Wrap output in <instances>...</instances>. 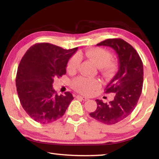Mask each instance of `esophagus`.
Returning a JSON list of instances; mask_svg holds the SVG:
<instances>
[{
  "label": "esophagus",
  "mask_w": 159,
  "mask_h": 159,
  "mask_svg": "<svg viewBox=\"0 0 159 159\" xmlns=\"http://www.w3.org/2000/svg\"><path fill=\"white\" fill-rule=\"evenodd\" d=\"M77 98L81 99L82 100H83V101H87L88 99V98H85V97H83V96H80V95H77Z\"/></svg>",
  "instance_id": "1"
}]
</instances>
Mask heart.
<instances>
[{"instance_id":"b5f03b06","label":"heart","mask_w":159,"mask_h":159,"mask_svg":"<svg viewBox=\"0 0 159 159\" xmlns=\"http://www.w3.org/2000/svg\"><path fill=\"white\" fill-rule=\"evenodd\" d=\"M83 55L99 68H102L104 73L107 76H111L116 71L117 62L115 60H111V54L104 48H92L85 51L83 53ZM80 61V57L78 55L72 56L67 64V70L70 72L76 71L79 66ZM72 85L78 92L85 95H90L94 90L99 88L101 83L98 79L79 76L74 80Z\"/></svg>"}]
</instances>
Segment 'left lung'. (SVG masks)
I'll return each mask as SVG.
<instances>
[{
  "label": "left lung",
  "instance_id": "1",
  "mask_svg": "<svg viewBox=\"0 0 159 159\" xmlns=\"http://www.w3.org/2000/svg\"><path fill=\"white\" fill-rule=\"evenodd\" d=\"M97 45L113 48L119 67L105 88V93H115L114 100L104 103L96 99L97 109L90 116L104 124L114 125L128 117L138 104L143 85V64L134 48L121 39H107Z\"/></svg>",
  "mask_w": 159,
  "mask_h": 159
}]
</instances>
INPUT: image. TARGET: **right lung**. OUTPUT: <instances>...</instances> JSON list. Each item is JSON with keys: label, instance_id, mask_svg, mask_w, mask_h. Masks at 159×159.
I'll return each instance as SVG.
<instances>
[{"label": "right lung", "instance_id": "1", "mask_svg": "<svg viewBox=\"0 0 159 159\" xmlns=\"http://www.w3.org/2000/svg\"><path fill=\"white\" fill-rule=\"evenodd\" d=\"M77 50L41 43L32 45L21 58L16 76L17 91L23 109L35 121H55L74 99L69 92L58 95L52 83L54 79L66 74L67 62Z\"/></svg>", "mask_w": 159, "mask_h": 159}]
</instances>
